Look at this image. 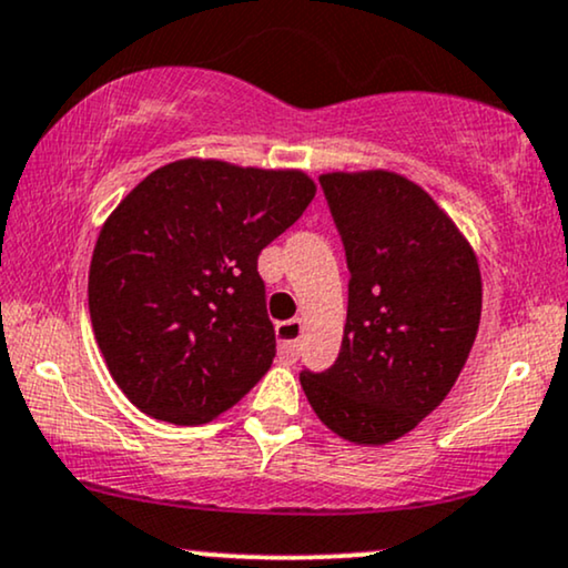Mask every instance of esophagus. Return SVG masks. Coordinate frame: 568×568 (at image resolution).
<instances>
[{
  "mask_svg": "<svg viewBox=\"0 0 568 568\" xmlns=\"http://www.w3.org/2000/svg\"><path fill=\"white\" fill-rule=\"evenodd\" d=\"M301 329H304V325H301V320L277 322L275 333H277V341H280V356H283L285 362H296Z\"/></svg>",
  "mask_w": 568,
  "mask_h": 568,
  "instance_id": "obj_1",
  "label": "esophagus"
}]
</instances>
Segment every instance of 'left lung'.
I'll return each mask as SVG.
<instances>
[{"label":"left lung","mask_w":568,"mask_h":568,"mask_svg":"<svg viewBox=\"0 0 568 568\" xmlns=\"http://www.w3.org/2000/svg\"><path fill=\"white\" fill-rule=\"evenodd\" d=\"M348 262L341 354L301 372L322 425L356 445L398 440L462 375L483 314L475 248L425 189L387 170L320 175Z\"/></svg>","instance_id":"left-lung-1"}]
</instances>
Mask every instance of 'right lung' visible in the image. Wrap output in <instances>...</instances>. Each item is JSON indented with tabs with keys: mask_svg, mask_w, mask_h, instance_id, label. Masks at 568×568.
Listing matches in <instances>:
<instances>
[{
	"mask_svg": "<svg viewBox=\"0 0 568 568\" xmlns=\"http://www.w3.org/2000/svg\"><path fill=\"white\" fill-rule=\"evenodd\" d=\"M301 170L178 160L146 175L99 233L89 312L106 367L133 406L206 425L275 358L262 248L312 204Z\"/></svg>",
	"mask_w": 568,
	"mask_h": 568,
	"instance_id": "right-lung-1",
	"label": "right lung"
}]
</instances>
